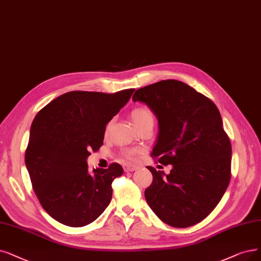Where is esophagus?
I'll use <instances>...</instances> for the list:
<instances>
[{"label":"esophagus","instance_id":"34e87169","mask_svg":"<svg viewBox=\"0 0 261 261\" xmlns=\"http://www.w3.org/2000/svg\"><path fill=\"white\" fill-rule=\"evenodd\" d=\"M137 168L135 166H130V165H127V166H124V171L125 172H130V171H135Z\"/></svg>","mask_w":261,"mask_h":261}]
</instances>
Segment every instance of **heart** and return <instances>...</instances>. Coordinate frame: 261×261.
<instances>
[{"mask_svg": "<svg viewBox=\"0 0 261 261\" xmlns=\"http://www.w3.org/2000/svg\"><path fill=\"white\" fill-rule=\"evenodd\" d=\"M130 118L137 128L144 126V125L154 123V114L152 110L147 106H138L136 108H134L130 112ZM109 127L110 123H108L106 126V134L108 133ZM135 153L136 152L133 150H126L123 152V158L127 161H133L135 159Z\"/></svg>", "mask_w": 261, "mask_h": 261, "instance_id": "1", "label": "heart"}]
</instances>
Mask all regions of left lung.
Instances as JSON below:
<instances>
[{
	"mask_svg": "<svg viewBox=\"0 0 261 261\" xmlns=\"http://www.w3.org/2000/svg\"><path fill=\"white\" fill-rule=\"evenodd\" d=\"M133 100L147 103L159 120L151 156L172 165L169 174L148 166L153 181L145 200L167 225L200 223L221 201L231 178V143L220 111L210 98L173 79L138 89Z\"/></svg>",
	"mask_w": 261,
	"mask_h": 261,
	"instance_id": "8db88e82",
	"label": "left lung"
}]
</instances>
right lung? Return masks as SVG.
Returning <instances> with one entry per match:
<instances>
[{
  "instance_id": "right-lung-1",
  "label": "right lung",
  "mask_w": 261,
  "mask_h": 261,
  "mask_svg": "<svg viewBox=\"0 0 261 261\" xmlns=\"http://www.w3.org/2000/svg\"><path fill=\"white\" fill-rule=\"evenodd\" d=\"M134 91H71L51 100L34 118L25 166L41 206L59 223L89 225L110 203L111 184L123 174L122 166L112 163L90 172L87 159L99 150L107 123Z\"/></svg>"
}]
</instances>
